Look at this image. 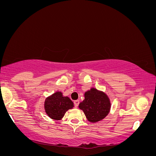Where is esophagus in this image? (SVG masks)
<instances>
[{"instance_id":"1","label":"esophagus","mask_w":156,"mask_h":156,"mask_svg":"<svg viewBox=\"0 0 156 156\" xmlns=\"http://www.w3.org/2000/svg\"><path fill=\"white\" fill-rule=\"evenodd\" d=\"M74 104H75V107H77L79 104V100H75L74 101Z\"/></svg>"}]
</instances>
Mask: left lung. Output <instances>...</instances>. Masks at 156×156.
<instances>
[{"instance_id": "8db88e82", "label": "left lung", "mask_w": 156, "mask_h": 156, "mask_svg": "<svg viewBox=\"0 0 156 156\" xmlns=\"http://www.w3.org/2000/svg\"><path fill=\"white\" fill-rule=\"evenodd\" d=\"M111 101L107 94L92 88L84 93V100L79 103L87 120L95 123L105 118L111 109Z\"/></svg>"}]
</instances>
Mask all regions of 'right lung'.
<instances>
[{
	"label": "right lung",
	"mask_w": 156,
	"mask_h": 156,
	"mask_svg": "<svg viewBox=\"0 0 156 156\" xmlns=\"http://www.w3.org/2000/svg\"><path fill=\"white\" fill-rule=\"evenodd\" d=\"M74 107L73 103L67 96H63L61 92H56L45 99L44 108L46 114L51 119L60 120L66 112Z\"/></svg>",
	"instance_id": "obj_1"
}]
</instances>
